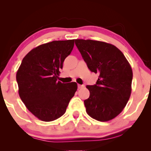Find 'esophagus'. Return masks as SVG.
<instances>
[{
	"instance_id": "esophagus-1",
	"label": "esophagus",
	"mask_w": 151,
	"mask_h": 151,
	"mask_svg": "<svg viewBox=\"0 0 151 151\" xmlns=\"http://www.w3.org/2000/svg\"><path fill=\"white\" fill-rule=\"evenodd\" d=\"M84 86V85H83V84H78V88H83Z\"/></svg>"
}]
</instances>
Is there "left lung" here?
<instances>
[{
    "label": "left lung",
    "instance_id": "8db88e82",
    "mask_svg": "<svg viewBox=\"0 0 151 151\" xmlns=\"http://www.w3.org/2000/svg\"><path fill=\"white\" fill-rule=\"evenodd\" d=\"M76 47L91 72L99 74L94 85H87L89 98L84 101L87 114L107 122L120 113L131 93L133 71L122 52L101 41L77 39Z\"/></svg>",
    "mask_w": 151,
    "mask_h": 151
}]
</instances>
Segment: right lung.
I'll list each match as a JSON object with an SVG mask.
<instances>
[{
    "instance_id": "1",
    "label": "right lung",
    "mask_w": 151,
    "mask_h": 151,
    "mask_svg": "<svg viewBox=\"0 0 151 151\" xmlns=\"http://www.w3.org/2000/svg\"><path fill=\"white\" fill-rule=\"evenodd\" d=\"M74 40H55L31 50L16 73L20 98L37 118L51 122L65 114L78 88L76 82L58 81L63 62L73 50Z\"/></svg>"
}]
</instances>
